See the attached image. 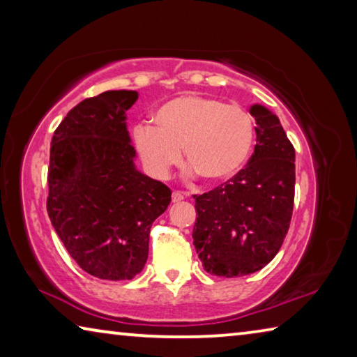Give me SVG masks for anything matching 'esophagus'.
I'll use <instances>...</instances> for the list:
<instances>
[{
	"instance_id": "obj_1",
	"label": "esophagus",
	"mask_w": 357,
	"mask_h": 357,
	"mask_svg": "<svg viewBox=\"0 0 357 357\" xmlns=\"http://www.w3.org/2000/svg\"><path fill=\"white\" fill-rule=\"evenodd\" d=\"M183 200H184V193H181V192H173L172 193V202L173 203H179Z\"/></svg>"
}]
</instances>
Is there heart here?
<instances>
[{"mask_svg": "<svg viewBox=\"0 0 357 357\" xmlns=\"http://www.w3.org/2000/svg\"><path fill=\"white\" fill-rule=\"evenodd\" d=\"M155 128L142 123L134 128L135 149L146 172L167 178L184 159L189 174H200L208 184L236 178L250 160L257 126L243 107L204 96H179L154 113Z\"/></svg>", "mask_w": 357, "mask_h": 357, "instance_id": "heart-1", "label": "heart"}]
</instances>
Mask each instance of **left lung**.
<instances>
[{"mask_svg":"<svg viewBox=\"0 0 357 357\" xmlns=\"http://www.w3.org/2000/svg\"><path fill=\"white\" fill-rule=\"evenodd\" d=\"M255 151L236 178L195 198L193 245L206 273L243 277L273 261L289 228L294 148L277 114L253 104Z\"/></svg>","mask_w":357,"mask_h":357,"instance_id":"left-lung-1","label":"left lung"}]
</instances>
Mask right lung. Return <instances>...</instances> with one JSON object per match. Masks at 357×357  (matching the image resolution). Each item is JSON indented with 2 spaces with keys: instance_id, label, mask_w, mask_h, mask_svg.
Wrapping results in <instances>:
<instances>
[{
  "instance_id": "1",
  "label": "right lung",
  "mask_w": 357,
  "mask_h": 357,
  "mask_svg": "<svg viewBox=\"0 0 357 357\" xmlns=\"http://www.w3.org/2000/svg\"><path fill=\"white\" fill-rule=\"evenodd\" d=\"M137 91L82 100L52 138L47 213L66 250L84 273L130 280L148 259L153 222L172 190L143 174L128 130Z\"/></svg>"
}]
</instances>
